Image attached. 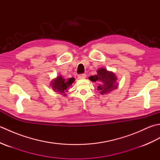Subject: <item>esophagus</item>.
I'll return each instance as SVG.
<instances>
[{
    "label": "esophagus",
    "instance_id": "34e87169",
    "mask_svg": "<svg viewBox=\"0 0 160 160\" xmlns=\"http://www.w3.org/2000/svg\"><path fill=\"white\" fill-rule=\"evenodd\" d=\"M86 77H87V76H86V74H80V75H79V76H78V79H80V80H82V79H84V78H86Z\"/></svg>",
    "mask_w": 160,
    "mask_h": 160
}]
</instances>
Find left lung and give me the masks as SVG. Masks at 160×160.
<instances>
[{
    "label": "left lung",
    "mask_w": 160,
    "mask_h": 160,
    "mask_svg": "<svg viewBox=\"0 0 160 160\" xmlns=\"http://www.w3.org/2000/svg\"><path fill=\"white\" fill-rule=\"evenodd\" d=\"M89 80L98 84V90L101 95L108 94L119 86L118 78L112 71H108L105 68H100L97 70V74L91 76Z\"/></svg>",
    "instance_id": "obj_1"
}]
</instances>
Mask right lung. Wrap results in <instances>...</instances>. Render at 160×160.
I'll use <instances>...</instances> for the list:
<instances>
[{"label": "right lung", "mask_w": 160, "mask_h": 160, "mask_svg": "<svg viewBox=\"0 0 160 160\" xmlns=\"http://www.w3.org/2000/svg\"><path fill=\"white\" fill-rule=\"evenodd\" d=\"M74 80V78H68L65 80L61 76H58L56 78H53L51 82V87L56 92H58L60 94H63V96H66L65 93L68 92V90L72 83H73Z\"/></svg>", "instance_id": "right-lung-1"}]
</instances>
